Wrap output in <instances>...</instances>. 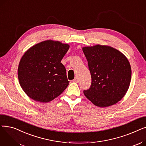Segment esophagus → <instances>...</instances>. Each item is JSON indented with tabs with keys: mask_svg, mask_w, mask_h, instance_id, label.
<instances>
[{
	"mask_svg": "<svg viewBox=\"0 0 146 146\" xmlns=\"http://www.w3.org/2000/svg\"><path fill=\"white\" fill-rule=\"evenodd\" d=\"M73 82H78V78H75L73 80Z\"/></svg>",
	"mask_w": 146,
	"mask_h": 146,
	"instance_id": "obj_1",
	"label": "esophagus"
}]
</instances>
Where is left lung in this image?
<instances>
[{
	"mask_svg": "<svg viewBox=\"0 0 146 146\" xmlns=\"http://www.w3.org/2000/svg\"><path fill=\"white\" fill-rule=\"evenodd\" d=\"M91 74L90 88L83 93L95 106L104 108L117 104L129 88L131 68L127 58L110 46L84 47Z\"/></svg>",
	"mask_w": 146,
	"mask_h": 146,
	"instance_id": "obj_1",
	"label": "left lung"
}]
</instances>
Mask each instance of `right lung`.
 Returning <instances> with one entry per match:
<instances>
[{"label": "right lung", "mask_w": 146, "mask_h": 146, "mask_svg": "<svg viewBox=\"0 0 146 146\" xmlns=\"http://www.w3.org/2000/svg\"><path fill=\"white\" fill-rule=\"evenodd\" d=\"M69 47L67 44L50 40L33 45L24 53L18 76L21 87L30 98L47 103L66 89L69 81L61 61Z\"/></svg>", "instance_id": "obj_1"}]
</instances>
